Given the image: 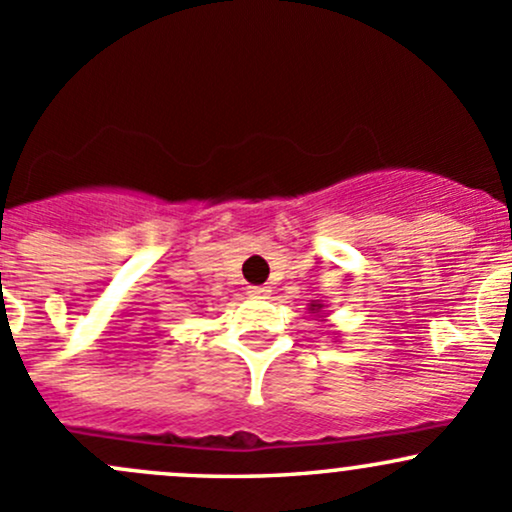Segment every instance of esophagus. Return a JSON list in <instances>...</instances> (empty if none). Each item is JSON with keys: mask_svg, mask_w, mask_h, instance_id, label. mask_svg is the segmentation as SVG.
<instances>
[{"mask_svg": "<svg viewBox=\"0 0 512 512\" xmlns=\"http://www.w3.org/2000/svg\"><path fill=\"white\" fill-rule=\"evenodd\" d=\"M247 297L267 299V297H270V289H267V287H247Z\"/></svg>", "mask_w": 512, "mask_h": 512, "instance_id": "esophagus-1", "label": "esophagus"}]
</instances>
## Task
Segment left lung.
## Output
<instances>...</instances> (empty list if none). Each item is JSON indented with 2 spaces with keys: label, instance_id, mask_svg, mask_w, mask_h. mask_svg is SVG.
Masks as SVG:
<instances>
[{
  "label": "left lung",
  "instance_id": "1",
  "mask_svg": "<svg viewBox=\"0 0 512 512\" xmlns=\"http://www.w3.org/2000/svg\"><path fill=\"white\" fill-rule=\"evenodd\" d=\"M321 309H324V304H311V314H319Z\"/></svg>",
  "mask_w": 512,
  "mask_h": 512
}]
</instances>
